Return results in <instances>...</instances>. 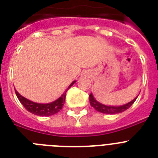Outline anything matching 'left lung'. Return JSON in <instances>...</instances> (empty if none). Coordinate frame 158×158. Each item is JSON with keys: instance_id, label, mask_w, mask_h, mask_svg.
Segmentation results:
<instances>
[{"instance_id": "left-lung-1", "label": "left lung", "mask_w": 158, "mask_h": 158, "mask_svg": "<svg viewBox=\"0 0 158 158\" xmlns=\"http://www.w3.org/2000/svg\"><path fill=\"white\" fill-rule=\"evenodd\" d=\"M137 98H135L134 100H132L130 102H128L127 104H125L123 106H106L103 104L100 103L97 101L96 99L94 98V97L93 96V94L89 95V102H90V105L95 109L96 110L99 111V112L103 113V114H117V113H120L125 111L131 106L134 102H135Z\"/></svg>"}]
</instances>
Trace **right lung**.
Wrapping results in <instances>:
<instances>
[{
    "instance_id": "obj_1",
    "label": "right lung",
    "mask_w": 158,
    "mask_h": 158,
    "mask_svg": "<svg viewBox=\"0 0 158 158\" xmlns=\"http://www.w3.org/2000/svg\"><path fill=\"white\" fill-rule=\"evenodd\" d=\"M75 83V81L72 82L70 85L68 87V89L64 91V93L59 98L56 99V101L50 102V103H37L32 101H29L28 99L25 98L24 97L21 96L18 92L15 90V94L18 99L19 100L22 105L25 107V109L29 112L33 113L34 115H40V116H49L52 115L56 113L59 112L63 107L65 100V95H66L67 90Z\"/></svg>"
}]
</instances>
